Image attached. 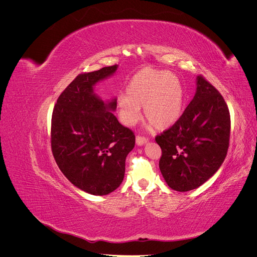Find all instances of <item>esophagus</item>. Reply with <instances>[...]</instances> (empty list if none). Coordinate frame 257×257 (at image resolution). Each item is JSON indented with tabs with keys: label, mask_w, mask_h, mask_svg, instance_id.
Wrapping results in <instances>:
<instances>
[{
	"label": "esophagus",
	"mask_w": 257,
	"mask_h": 257,
	"mask_svg": "<svg viewBox=\"0 0 257 257\" xmlns=\"http://www.w3.org/2000/svg\"><path fill=\"white\" fill-rule=\"evenodd\" d=\"M147 143H148V138L142 137V136H137V137H136V145H137V146L142 147V146L146 145Z\"/></svg>",
	"instance_id": "obj_1"
}]
</instances>
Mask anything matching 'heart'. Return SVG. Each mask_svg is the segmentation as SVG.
Returning a JSON list of instances; mask_svg holds the SVG:
<instances>
[{"mask_svg": "<svg viewBox=\"0 0 257 257\" xmlns=\"http://www.w3.org/2000/svg\"><path fill=\"white\" fill-rule=\"evenodd\" d=\"M126 93L116 100L120 119L126 125H133L142 118V107L146 119L158 130L173 126L182 113V84L166 71L143 68L128 82Z\"/></svg>", "mask_w": 257, "mask_h": 257, "instance_id": "heart-1", "label": "heart"}]
</instances>
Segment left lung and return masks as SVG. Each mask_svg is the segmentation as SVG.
Instances as JSON below:
<instances>
[{"label":"left lung","mask_w":257,"mask_h":257,"mask_svg":"<svg viewBox=\"0 0 257 257\" xmlns=\"http://www.w3.org/2000/svg\"><path fill=\"white\" fill-rule=\"evenodd\" d=\"M230 116L224 98L211 83L196 77V92L174 125L157 136L160 170L170 189L188 192L204 184L227 154Z\"/></svg>","instance_id":"8db88e82"}]
</instances>
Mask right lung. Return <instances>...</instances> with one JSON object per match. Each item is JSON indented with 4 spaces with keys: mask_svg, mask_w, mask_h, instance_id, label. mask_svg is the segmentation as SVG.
I'll use <instances>...</instances> for the list:
<instances>
[{
    "mask_svg": "<svg viewBox=\"0 0 257 257\" xmlns=\"http://www.w3.org/2000/svg\"><path fill=\"white\" fill-rule=\"evenodd\" d=\"M119 65L77 76L53 108L51 149L61 172L75 186L92 195L118 189L135 135L115 118L116 98L103 100L95 85L110 78Z\"/></svg>",
    "mask_w": 257,
    "mask_h": 257,
    "instance_id": "right-lung-1",
    "label": "right lung"
}]
</instances>
